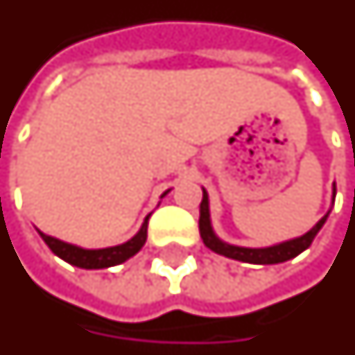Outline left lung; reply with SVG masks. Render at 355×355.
Wrapping results in <instances>:
<instances>
[{
	"label": "left lung",
	"instance_id": "8db88e82",
	"mask_svg": "<svg viewBox=\"0 0 355 355\" xmlns=\"http://www.w3.org/2000/svg\"><path fill=\"white\" fill-rule=\"evenodd\" d=\"M335 187H333V198H335ZM329 217V211L318 221V223L310 229L306 234H302L299 238H293V240H287V242H282V244L268 245V248H240V245L227 244L223 240H219L216 236V232L211 229V221H209V202H208V193L202 189V202H200V219H198V229H200V238L206 244V248H209L211 252L219 253V255H225L229 259L242 261V263H253V265H276V263H284V261H289L297 257L299 253H302L306 248H310L312 240L315 238V234L320 232V229L323 227V223L327 221Z\"/></svg>",
	"mask_w": 355,
	"mask_h": 355
}]
</instances>
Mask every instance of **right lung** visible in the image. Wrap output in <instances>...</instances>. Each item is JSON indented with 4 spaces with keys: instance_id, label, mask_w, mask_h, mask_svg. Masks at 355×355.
Masks as SVG:
<instances>
[{
    "instance_id": "add662e5",
    "label": "right lung",
    "mask_w": 355,
    "mask_h": 355,
    "mask_svg": "<svg viewBox=\"0 0 355 355\" xmlns=\"http://www.w3.org/2000/svg\"><path fill=\"white\" fill-rule=\"evenodd\" d=\"M166 193H164V195H166ZM149 216H151V214H149ZM149 216L146 217V221H144V225H141V229H139L136 236L130 238V240L124 242V244L113 245V248H103V250H85V248H79V245L62 242L58 238L46 236V234H43L41 231L37 232H40L41 238L45 240V244L51 248V252H53L54 255H58V257L66 261V263H69V265L79 266V268H107V266L121 265V263H124L126 259H130L132 255H136V253L144 248V244H146L147 240V223H149Z\"/></svg>"
}]
</instances>
